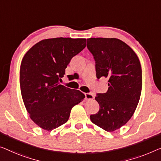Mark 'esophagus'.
Here are the masks:
<instances>
[{"instance_id": "obj_1", "label": "esophagus", "mask_w": 161, "mask_h": 161, "mask_svg": "<svg viewBox=\"0 0 161 161\" xmlns=\"http://www.w3.org/2000/svg\"><path fill=\"white\" fill-rule=\"evenodd\" d=\"M94 99V95L92 93H85V100H92Z\"/></svg>"}]
</instances>
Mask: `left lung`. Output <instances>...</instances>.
Masks as SVG:
<instances>
[{
  "instance_id": "obj_1",
  "label": "left lung",
  "mask_w": 161,
  "mask_h": 161,
  "mask_svg": "<svg viewBox=\"0 0 161 161\" xmlns=\"http://www.w3.org/2000/svg\"><path fill=\"white\" fill-rule=\"evenodd\" d=\"M87 47L94 56L97 79L106 78L108 89L97 94V114L93 124L114 131L133 116L142 92V68L137 56L125 42L116 38H89Z\"/></svg>"
}]
</instances>
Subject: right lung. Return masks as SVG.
<instances>
[{"label":"right lung","mask_w":161,"mask_h":161,"mask_svg":"<svg viewBox=\"0 0 161 161\" xmlns=\"http://www.w3.org/2000/svg\"><path fill=\"white\" fill-rule=\"evenodd\" d=\"M86 47V39L42 40L26 53L20 66V88L30 119L45 130L63 125L85 95L60 85L71 59Z\"/></svg>","instance_id":"add662e5"}]
</instances>
